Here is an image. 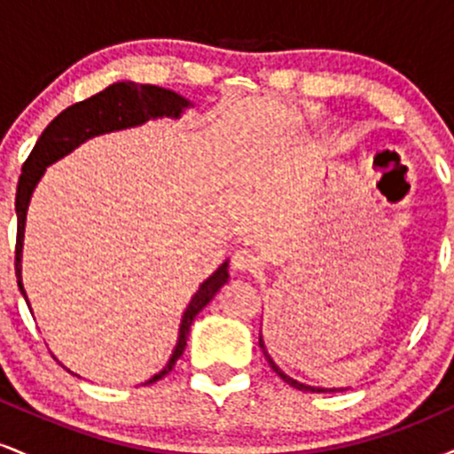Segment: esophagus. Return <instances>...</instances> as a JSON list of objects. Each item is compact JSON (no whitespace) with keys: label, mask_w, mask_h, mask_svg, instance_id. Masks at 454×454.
I'll list each match as a JSON object with an SVG mask.
<instances>
[{"label":"esophagus","mask_w":454,"mask_h":454,"mask_svg":"<svg viewBox=\"0 0 454 454\" xmlns=\"http://www.w3.org/2000/svg\"><path fill=\"white\" fill-rule=\"evenodd\" d=\"M258 267H260L258 258L254 256L252 252H247V249H239V252L232 256V269L239 270V273H254Z\"/></svg>","instance_id":"1"}]
</instances>
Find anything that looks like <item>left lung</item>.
<instances>
[{
  "instance_id": "8db88e82",
  "label": "left lung",
  "mask_w": 454,
  "mask_h": 454,
  "mask_svg": "<svg viewBox=\"0 0 454 454\" xmlns=\"http://www.w3.org/2000/svg\"><path fill=\"white\" fill-rule=\"evenodd\" d=\"M258 343H260V348H262V354H264V358H267L269 367H270V369H273V372H275V373H278V376H279L281 380H284V382H286V384H290V387H293V388H299V390H307V393H326V390H328V393H331V390H337V388H316V387H307V384H303V382H296V380H294V378L286 376V373H284V372H281V369L278 367V364H275V361H273V358H270V356H269V352H267V350H264V341H262V335H260V340H258Z\"/></svg>"
}]
</instances>
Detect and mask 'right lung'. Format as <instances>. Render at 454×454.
<instances>
[{"mask_svg": "<svg viewBox=\"0 0 454 454\" xmlns=\"http://www.w3.org/2000/svg\"><path fill=\"white\" fill-rule=\"evenodd\" d=\"M190 100H185L179 93L170 90H161L155 85H138L132 81H121L113 82L111 87L96 93V96L87 98V100L72 104L66 111H61L49 126L44 128V132L40 134L38 143L31 149L29 158L25 160L23 173L19 176L17 185V249H14V270H17V281L20 294L27 301L25 294L23 281H20V254H23V237H25V220H27V207L29 198L34 194L35 184L40 181V176L44 175L46 166H51L53 161L61 160L64 155L74 151L78 145H82L85 140L93 137H100V134L114 132V129H126L140 126V123L149 121V119L158 117H173L179 119L181 113L190 106ZM228 281V260L222 264L209 279H205L198 288V293L192 296L190 305L184 311L179 326V340L173 354H170L168 363L161 369L160 373H155L153 378L147 380V384L158 382L175 367V363L179 361V356L184 354L187 346V335H190V326L194 322V317L200 314L202 307L209 305V301L217 294V290L222 288ZM29 305V301H27Z\"/></svg>", "mask_w": 454, "mask_h": 454, "instance_id": "right-lung-1", "label": "right lung"}]
</instances>
